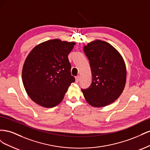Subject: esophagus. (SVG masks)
<instances>
[{
    "label": "esophagus",
    "mask_w": 150,
    "mask_h": 150,
    "mask_svg": "<svg viewBox=\"0 0 150 150\" xmlns=\"http://www.w3.org/2000/svg\"><path fill=\"white\" fill-rule=\"evenodd\" d=\"M79 80H80V76L79 75L76 76V83H78L79 81Z\"/></svg>",
    "instance_id": "esophagus-1"
}]
</instances>
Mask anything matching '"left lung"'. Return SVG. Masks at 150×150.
Wrapping results in <instances>:
<instances>
[{
  "label": "left lung",
  "mask_w": 150,
  "mask_h": 150,
  "mask_svg": "<svg viewBox=\"0 0 150 150\" xmlns=\"http://www.w3.org/2000/svg\"><path fill=\"white\" fill-rule=\"evenodd\" d=\"M89 61L92 81L81 89L90 105L103 107L119 98L126 79L125 63L121 54L111 44L100 40L88 44L83 49Z\"/></svg>",
  "instance_id": "1"
}]
</instances>
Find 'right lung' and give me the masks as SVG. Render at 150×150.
I'll list each match as a JSON object with an SVG mask.
<instances>
[{"label":"right lung","mask_w":150,"mask_h":150,"mask_svg":"<svg viewBox=\"0 0 150 150\" xmlns=\"http://www.w3.org/2000/svg\"><path fill=\"white\" fill-rule=\"evenodd\" d=\"M75 44L59 39L49 40L35 46L27 57L22 82L29 96L39 105L57 106L75 81L68 59Z\"/></svg>","instance_id":"1"}]
</instances>
